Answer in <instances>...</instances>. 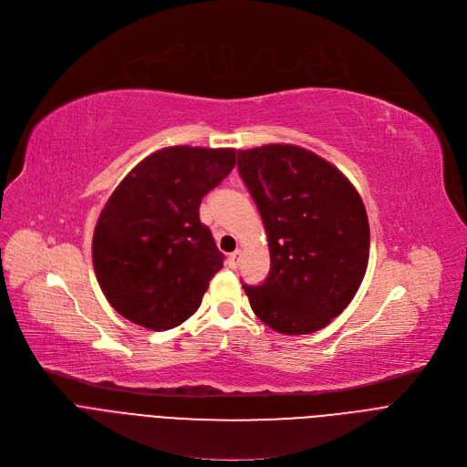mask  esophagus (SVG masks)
Returning <instances> with one entry per match:
<instances>
[{
  "instance_id": "1",
  "label": "esophagus",
  "mask_w": 467,
  "mask_h": 467,
  "mask_svg": "<svg viewBox=\"0 0 467 467\" xmlns=\"http://www.w3.org/2000/svg\"><path fill=\"white\" fill-rule=\"evenodd\" d=\"M240 257H242V252H240V250L233 252V254L229 255V259H227V265H229L231 268H236L238 263H240Z\"/></svg>"
}]
</instances>
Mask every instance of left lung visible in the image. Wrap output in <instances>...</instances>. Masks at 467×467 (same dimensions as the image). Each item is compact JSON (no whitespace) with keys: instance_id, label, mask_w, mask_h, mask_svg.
<instances>
[{"instance_id":"obj_1","label":"left lung","mask_w":467,"mask_h":467,"mask_svg":"<svg viewBox=\"0 0 467 467\" xmlns=\"http://www.w3.org/2000/svg\"><path fill=\"white\" fill-rule=\"evenodd\" d=\"M238 172L266 229L270 274L242 285L255 316L279 334L325 328L353 300L369 257V225L353 183L293 144L238 150Z\"/></svg>"}]
</instances>
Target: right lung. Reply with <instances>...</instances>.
I'll return each mask as SVG.
<instances>
[{
    "mask_svg": "<svg viewBox=\"0 0 467 467\" xmlns=\"http://www.w3.org/2000/svg\"><path fill=\"white\" fill-rule=\"evenodd\" d=\"M234 163L233 148L169 146L119 182L91 242L98 282L119 316L169 330L197 312L225 259L201 223V201Z\"/></svg>",
    "mask_w": 467,
    "mask_h": 467,
    "instance_id": "1",
    "label": "right lung"
}]
</instances>
